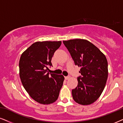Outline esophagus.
Here are the masks:
<instances>
[{
  "label": "esophagus",
  "instance_id": "esophagus-1",
  "mask_svg": "<svg viewBox=\"0 0 123 123\" xmlns=\"http://www.w3.org/2000/svg\"><path fill=\"white\" fill-rule=\"evenodd\" d=\"M70 78V77L69 75H68V76H66V77H65V79L66 80H69Z\"/></svg>",
  "mask_w": 123,
  "mask_h": 123
}]
</instances>
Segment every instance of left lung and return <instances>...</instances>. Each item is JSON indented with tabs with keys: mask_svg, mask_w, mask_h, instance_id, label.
<instances>
[{
	"mask_svg": "<svg viewBox=\"0 0 123 123\" xmlns=\"http://www.w3.org/2000/svg\"><path fill=\"white\" fill-rule=\"evenodd\" d=\"M74 63L81 67L77 87L72 90L74 101L82 105L94 103L102 94L108 78L106 57L96 46L87 40L63 41Z\"/></svg>",
	"mask_w": 123,
	"mask_h": 123,
	"instance_id": "1",
	"label": "left lung"
}]
</instances>
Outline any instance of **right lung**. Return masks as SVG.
<instances>
[{
    "label": "right lung",
    "instance_id": "obj_1",
    "mask_svg": "<svg viewBox=\"0 0 123 123\" xmlns=\"http://www.w3.org/2000/svg\"><path fill=\"white\" fill-rule=\"evenodd\" d=\"M61 41L36 42L20 57V77L23 86L32 99L49 105L58 99L64 77L48 72L52 58Z\"/></svg>",
    "mask_w": 123,
    "mask_h": 123
}]
</instances>
